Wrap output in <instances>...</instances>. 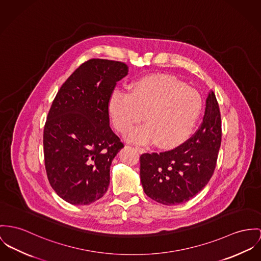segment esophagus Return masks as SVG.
Wrapping results in <instances>:
<instances>
[{
  "mask_svg": "<svg viewBox=\"0 0 261 261\" xmlns=\"http://www.w3.org/2000/svg\"><path fill=\"white\" fill-rule=\"evenodd\" d=\"M135 148H136V150H137L138 152H143V148H141L139 146H136Z\"/></svg>",
  "mask_w": 261,
  "mask_h": 261,
  "instance_id": "1",
  "label": "esophagus"
}]
</instances>
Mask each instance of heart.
<instances>
[{
    "label": "heart",
    "instance_id": "b5f03b06",
    "mask_svg": "<svg viewBox=\"0 0 261 261\" xmlns=\"http://www.w3.org/2000/svg\"><path fill=\"white\" fill-rule=\"evenodd\" d=\"M201 94L174 76L156 74L141 77L130 85V93L115 90L108 102L115 129L127 132L143 119L146 124L128 132L130 142L148 144L157 140L173 147L188 137L201 115Z\"/></svg>",
    "mask_w": 261,
    "mask_h": 261
}]
</instances>
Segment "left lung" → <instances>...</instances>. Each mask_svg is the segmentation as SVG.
<instances>
[{
  "label": "left lung",
  "mask_w": 261,
  "mask_h": 261,
  "mask_svg": "<svg viewBox=\"0 0 261 261\" xmlns=\"http://www.w3.org/2000/svg\"><path fill=\"white\" fill-rule=\"evenodd\" d=\"M219 103L208 92L200 128L184 144L140 157V178L145 194L166 205L190 201L205 187L216 169L221 147Z\"/></svg>",
  "instance_id": "left-lung-1"
}]
</instances>
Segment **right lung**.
<instances>
[{
    "mask_svg": "<svg viewBox=\"0 0 261 261\" xmlns=\"http://www.w3.org/2000/svg\"><path fill=\"white\" fill-rule=\"evenodd\" d=\"M128 66L87 60L61 85L43 130L47 179L71 204L99 200L108 190L110 166L124 145L109 126L108 102Z\"/></svg>",
    "mask_w": 261,
    "mask_h": 261,
    "instance_id": "obj_1",
    "label": "right lung"
}]
</instances>
